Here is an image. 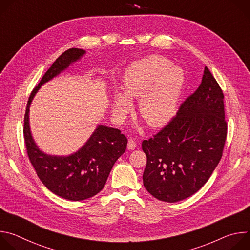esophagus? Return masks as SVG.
<instances>
[{
	"label": "esophagus",
	"instance_id": "34e87169",
	"mask_svg": "<svg viewBox=\"0 0 250 250\" xmlns=\"http://www.w3.org/2000/svg\"><path fill=\"white\" fill-rule=\"evenodd\" d=\"M136 142L133 140V139H128V142H127V149H129V150H132V149H134L135 147H136Z\"/></svg>",
	"mask_w": 250,
	"mask_h": 250
}]
</instances>
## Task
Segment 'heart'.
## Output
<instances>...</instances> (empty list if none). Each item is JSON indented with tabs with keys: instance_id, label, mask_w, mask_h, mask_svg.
Returning <instances> with one entry per match:
<instances>
[{
	"instance_id": "heart-1",
	"label": "heart",
	"mask_w": 250,
	"mask_h": 250,
	"mask_svg": "<svg viewBox=\"0 0 250 250\" xmlns=\"http://www.w3.org/2000/svg\"><path fill=\"white\" fill-rule=\"evenodd\" d=\"M184 84L180 68L160 55L133 63L124 76V92L114 94V111L125 115L131 106L129 99H139L138 112L150 126L165 125L174 115Z\"/></svg>"
}]
</instances>
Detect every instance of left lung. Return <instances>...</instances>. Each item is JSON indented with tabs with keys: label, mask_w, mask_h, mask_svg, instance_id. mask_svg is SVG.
I'll use <instances>...</instances> for the list:
<instances>
[{
	"label": "left lung",
	"mask_w": 250,
	"mask_h": 250,
	"mask_svg": "<svg viewBox=\"0 0 250 250\" xmlns=\"http://www.w3.org/2000/svg\"><path fill=\"white\" fill-rule=\"evenodd\" d=\"M228 134L224 94L205 67L202 83L177 115L147 140L144 185L156 199L179 202L198 192L219 164Z\"/></svg>",
	"instance_id": "left-lung-1"
}]
</instances>
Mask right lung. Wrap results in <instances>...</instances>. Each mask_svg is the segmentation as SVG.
<instances>
[{
	"instance_id": "add662e5",
	"label": "right lung",
	"mask_w": 250,
	"mask_h": 250,
	"mask_svg": "<svg viewBox=\"0 0 250 250\" xmlns=\"http://www.w3.org/2000/svg\"><path fill=\"white\" fill-rule=\"evenodd\" d=\"M85 50L70 48L64 51L46 71L27 101L24 114L23 137L28 158L43 185L53 194L70 201H82L97 195L104 186L109 174L125 153L127 138L120 129L99 125L86 145L69 156H51L34 144L28 124L30 103L42 85L58 75Z\"/></svg>"
}]
</instances>
